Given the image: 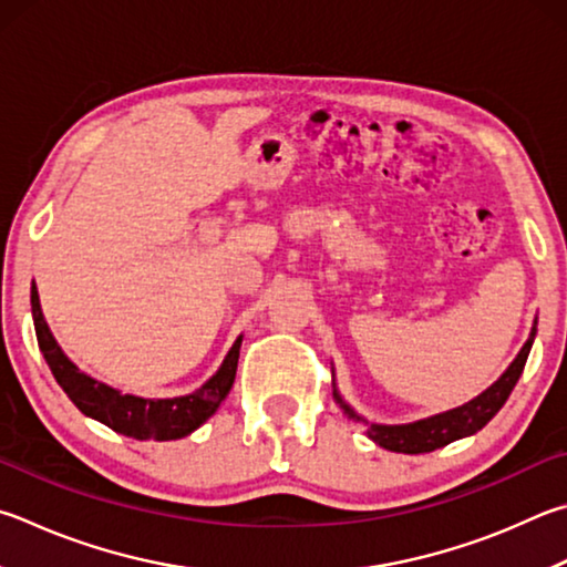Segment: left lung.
<instances>
[{
	"instance_id": "1",
	"label": "left lung",
	"mask_w": 567,
	"mask_h": 567,
	"mask_svg": "<svg viewBox=\"0 0 567 567\" xmlns=\"http://www.w3.org/2000/svg\"><path fill=\"white\" fill-rule=\"evenodd\" d=\"M533 339H535V327L530 329L528 342L523 344L518 357L513 359V364L501 374L498 382L491 384L476 399H471L468 404L444 411V414L414 421V424H396V426L369 424L367 436L386 451H396V454H429V451L446 446V444H451V441L476 434V431H481L493 416L498 414L501 406L506 404V399L511 396L513 386L518 384L523 367H526V359L530 354ZM334 399L349 419L364 421L342 396H339L337 389H334Z\"/></svg>"
}]
</instances>
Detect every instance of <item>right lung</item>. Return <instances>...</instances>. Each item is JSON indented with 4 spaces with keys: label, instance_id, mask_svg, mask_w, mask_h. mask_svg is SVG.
<instances>
[{
    "label": "right lung",
    "instance_id": "add662e5",
    "mask_svg": "<svg viewBox=\"0 0 567 567\" xmlns=\"http://www.w3.org/2000/svg\"><path fill=\"white\" fill-rule=\"evenodd\" d=\"M32 317L37 329V342L41 354H44L51 374L59 382V386L66 391V396L74 401L81 414L101 421L116 434L138 439V441H173L193 434L195 429L205 424L223 399L228 396L233 389L235 372H238V357H240V342L243 334L235 339L228 357L223 359L218 372H215L208 382L193 394L173 396V399H143L133 394H121L99 379L89 377L86 372L71 362V359L61 352L54 334L47 324L44 315H41L39 292L37 285H32Z\"/></svg>",
    "mask_w": 567,
    "mask_h": 567
}]
</instances>
